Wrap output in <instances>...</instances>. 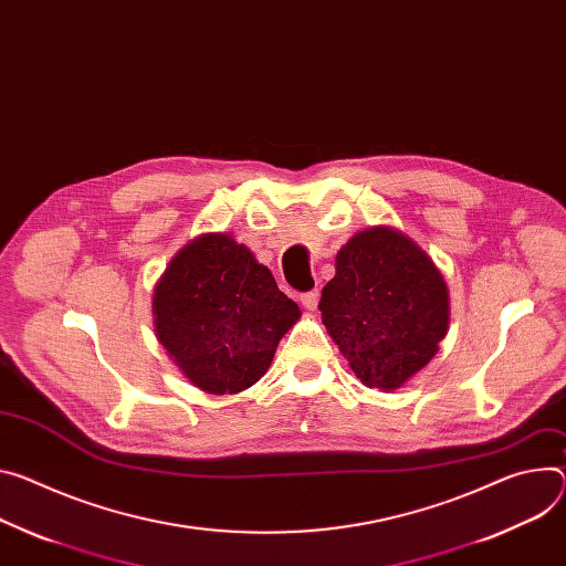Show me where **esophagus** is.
Instances as JSON below:
<instances>
[{
    "label": "esophagus",
    "instance_id": "34e87169",
    "mask_svg": "<svg viewBox=\"0 0 566 566\" xmlns=\"http://www.w3.org/2000/svg\"><path fill=\"white\" fill-rule=\"evenodd\" d=\"M300 302H302V306H304L306 312H316V306H318V293H316V291L302 293V295H300Z\"/></svg>",
    "mask_w": 566,
    "mask_h": 566
}]
</instances>
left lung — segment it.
<instances>
[{
	"mask_svg": "<svg viewBox=\"0 0 566 566\" xmlns=\"http://www.w3.org/2000/svg\"><path fill=\"white\" fill-rule=\"evenodd\" d=\"M318 310L356 379L386 392L424 370L449 332L440 269L390 226L356 232L338 250Z\"/></svg>",
	"mask_w": 566,
	"mask_h": 566,
	"instance_id": "8db88e82",
	"label": "left lung"
}]
</instances>
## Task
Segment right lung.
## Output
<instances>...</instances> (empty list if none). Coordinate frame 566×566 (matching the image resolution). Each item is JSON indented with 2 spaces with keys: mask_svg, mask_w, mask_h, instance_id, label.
I'll return each mask as SVG.
<instances>
[{
  "mask_svg": "<svg viewBox=\"0 0 566 566\" xmlns=\"http://www.w3.org/2000/svg\"><path fill=\"white\" fill-rule=\"evenodd\" d=\"M300 306L254 252L228 232L182 245L153 289V327L182 377L202 392L237 395L260 381Z\"/></svg>",
  "mask_w": 566,
  "mask_h": 566,
  "instance_id": "right-lung-1",
  "label": "right lung"
}]
</instances>
